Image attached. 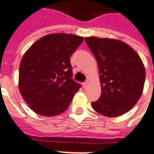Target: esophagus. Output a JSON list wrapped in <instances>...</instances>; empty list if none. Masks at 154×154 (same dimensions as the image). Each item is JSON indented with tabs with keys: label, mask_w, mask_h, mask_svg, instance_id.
Listing matches in <instances>:
<instances>
[{
	"label": "esophagus",
	"mask_w": 154,
	"mask_h": 154,
	"mask_svg": "<svg viewBox=\"0 0 154 154\" xmlns=\"http://www.w3.org/2000/svg\"><path fill=\"white\" fill-rule=\"evenodd\" d=\"M87 86H88V82L87 81V82H85L83 83V87L84 88H87Z\"/></svg>",
	"instance_id": "34e87169"
}]
</instances>
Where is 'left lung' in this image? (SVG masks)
<instances>
[{
    "mask_svg": "<svg viewBox=\"0 0 154 154\" xmlns=\"http://www.w3.org/2000/svg\"><path fill=\"white\" fill-rule=\"evenodd\" d=\"M97 59L101 94L91 103L97 112L116 117L128 112L141 97L145 67L136 51L119 39L86 37Z\"/></svg>",
    "mask_w": 154,
    "mask_h": 154,
    "instance_id": "8db88e82",
    "label": "left lung"
}]
</instances>
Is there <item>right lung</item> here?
I'll return each instance as SVG.
<instances>
[{"mask_svg": "<svg viewBox=\"0 0 154 154\" xmlns=\"http://www.w3.org/2000/svg\"><path fill=\"white\" fill-rule=\"evenodd\" d=\"M83 39L72 34H50L25 53L20 64L19 89L35 113L55 116L69 106L81 87L72 79L70 57Z\"/></svg>", "mask_w": 154, "mask_h": 154, "instance_id": "1", "label": "right lung"}]
</instances>
